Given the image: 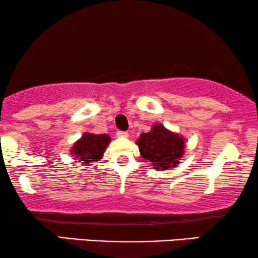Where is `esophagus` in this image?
I'll use <instances>...</instances> for the list:
<instances>
[{"instance_id":"1","label":"esophagus","mask_w":258,"mask_h":258,"mask_svg":"<svg viewBox=\"0 0 258 258\" xmlns=\"http://www.w3.org/2000/svg\"><path fill=\"white\" fill-rule=\"evenodd\" d=\"M116 135H117L118 137H128L129 134L126 132H121V130H118V132L116 133Z\"/></svg>"}]
</instances>
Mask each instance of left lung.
I'll list each match as a JSON object with an SVG mask.
<instances>
[{"instance_id": "8db88e82", "label": "left lung", "mask_w": 258, "mask_h": 258, "mask_svg": "<svg viewBox=\"0 0 258 258\" xmlns=\"http://www.w3.org/2000/svg\"><path fill=\"white\" fill-rule=\"evenodd\" d=\"M137 146L142 157L151 162L156 170H168L178 164L184 153V139L162 124H155L149 133L141 134Z\"/></svg>"}]
</instances>
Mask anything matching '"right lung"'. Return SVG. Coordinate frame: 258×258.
Returning <instances> with one entry per match:
<instances>
[{
    "label": "right lung",
    "mask_w": 258,
    "mask_h": 258,
    "mask_svg": "<svg viewBox=\"0 0 258 258\" xmlns=\"http://www.w3.org/2000/svg\"><path fill=\"white\" fill-rule=\"evenodd\" d=\"M109 142H110V137L105 134L94 135V134L86 133L83 134L81 140L74 144L72 154L75 155L81 163L88 165L90 162L100 160Z\"/></svg>",
    "instance_id": "add662e5"
}]
</instances>
